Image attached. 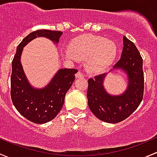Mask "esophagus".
<instances>
[{
    "mask_svg": "<svg viewBox=\"0 0 157 157\" xmlns=\"http://www.w3.org/2000/svg\"><path fill=\"white\" fill-rule=\"evenodd\" d=\"M84 74L82 73V72H78L76 74H75V78H84Z\"/></svg>",
    "mask_w": 157,
    "mask_h": 157,
    "instance_id": "esophagus-1",
    "label": "esophagus"
}]
</instances>
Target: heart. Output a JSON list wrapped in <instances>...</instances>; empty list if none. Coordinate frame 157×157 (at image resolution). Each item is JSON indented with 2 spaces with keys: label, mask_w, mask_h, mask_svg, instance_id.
I'll list each match as a JSON object with an SVG mask.
<instances>
[{
  "label": "heart",
  "mask_w": 157,
  "mask_h": 157,
  "mask_svg": "<svg viewBox=\"0 0 157 157\" xmlns=\"http://www.w3.org/2000/svg\"><path fill=\"white\" fill-rule=\"evenodd\" d=\"M69 48L72 54L67 53V56H75L80 59L87 58V67L92 72L105 70L114 60L117 52V48L113 41L93 35L75 38Z\"/></svg>",
  "instance_id": "heart-1"
}]
</instances>
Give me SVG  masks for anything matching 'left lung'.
<instances>
[{"label": "left lung", "mask_w": 157, "mask_h": 157, "mask_svg": "<svg viewBox=\"0 0 157 157\" xmlns=\"http://www.w3.org/2000/svg\"><path fill=\"white\" fill-rule=\"evenodd\" d=\"M123 49L121 58L113 67L121 69L128 76V87L120 95H111L103 87L107 73L88 79V103L93 114L103 122L118 123L127 119L138 107L143 99V59L132 41L123 37Z\"/></svg>", "instance_id": "1"}]
</instances>
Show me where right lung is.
Masks as SVG:
<instances>
[{
	"label": "right lung",
	"mask_w": 157,
	"mask_h": 157,
	"mask_svg": "<svg viewBox=\"0 0 157 157\" xmlns=\"http://www.w3.org/2000/svg\"><path fill=\"white\" fill-rule=\"evenodd\" d=\"M62 32L40 29L27 35L17 47L12 61L11 100L22 116L36 124H43L54 119L64 103L66 94L75 80V69H60L43 88H35L28 82L21 65L23 48L37 37H45L54 43L59 41Z\"/></svg>",
	"instance_id": "obj_1"
}]
</instances>
